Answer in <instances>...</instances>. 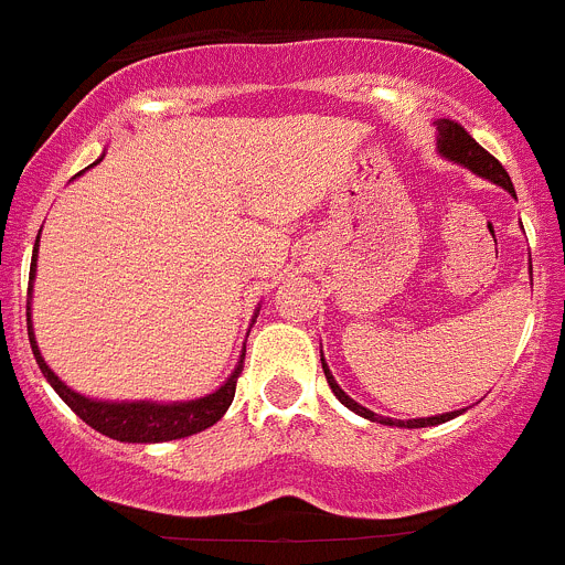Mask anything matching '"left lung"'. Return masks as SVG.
Returning a JSON list of instances; mask_svg holds the SVG:
<instances>
[{"label": "left lung", "instance_id": "1", "mask_svg": "<svg viewBox=\"0 0 565 565\" xmlns=\"http://www.w3.org/2000/svg\"><path fill=\"white\" fill-rule=\"evenodd\" d=\"M438 149H441V154H447L450 161L463 163V167H469L472 172L483 174V178H489L492 183H501L507 192L515 194V186H512V181H509V174H507V169L501 167V161H498L495 154H489L487 149H483L481 143H478L476 138H472V135H469L458 121H450V118L438 121ZM322 371H326V379H328V384H331L333 396H337L344 407H351L353 413H359V416H364V418H371V422L391 424V427H433V424H444V422H450V418L461 416V411H456V413H441V416H430V418H413V422H393V418L376 416L373 411H367V407H362V404L353 402V398L348 396L342 387H339L337 379L328 373L326 359H322Z\"/></svg>", "mask_w": 565, "mask_h": 565}]
</instances>
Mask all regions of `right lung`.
Here are the masks:
<instances>
[{"mask_svg":"<svg viewBox=\"0 0 565 565\" xmlns=\"http://www.w3.org/2000/svg\"><path fill=\"white\" fill-rule=\"evenodd\" d=\"M39 246V239H36ZM36 268V252H33V266ZM33 279V274H30ZM33 291V286H28V294ZM28 337L30 348H33V356H36L39 367H42L44 379L53 384V391L64 398L70 411L76 413L82 422H87L93 430L104 433L109 438H118V441H132V444H154V441H172V438H186L194 433L206 430L214 422H221L223 413L228 411L232 404L234 391H237V376L243 373V362L237 364V371L232 373L221 391L209 393L203 398H194V402H181V404H152V402H93V398H84L78 393H73L64 382H58V376L44 364L42 353H39V344L33 339V328H30V302H28ZM246 359V353H243Z\"/></svg>","mask_w":565,"mask_h":565,"instance_id":"obj_1","label":"right lung"}]
</instances>
